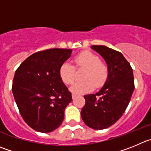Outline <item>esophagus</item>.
Listing matches in <instances>:
<instances>
[{"instance_id": "obj_1", "label": "esophagus", "mask_w": 151, "mask_h": 151, "mask_svg": "<svg viewBox=\"0 0 151 151\" xmlns=\"http://www.w3.org/2000/svg\"><path fill=\"white\" fill-rule=\"evenodd\" d=\"M76 97H77V95H76V94H74V93H73V94H72V98H73V99H74Z\"/></svg>"}]
</instances>
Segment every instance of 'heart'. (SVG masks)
<instances>
[{
	"label": "heart",
	"mask_w": 151,
	"mask_h": 151,
	"mask_svg": "<svg viewBox=\"0 0 151 151\" xmlns=\"http://www.w3.org/2000/svg\"><path fill=\"white\" fill-rule=\"evenodd\" d=\"M74 63L77 69H86L82 76L83 80L74 83L70 88L74 94L89 92L94 87L100 88L107 81L109 77L108 66L101 62L99 56L95 53L89 50L81 52L74 57ZM75 68L67 61L60 65L59 74L62 81L66 85L73 83L75 80Z\"/></svg>",
	"instance_id": "b5f03b06"
}]
</instances>
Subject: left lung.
Returning <instances> with one entry per match:
<instances>
[{
    "mask_svg": "<svg viewBox=\"0 0 151 151\" xmlns=\"http://www.w3.org/2000/svg\"><path fill=\"white\" fill-rule=\"evenodd\" d=\"M91 48L104 58L109 77L98 93L84 96L81 117L90 128L104 129L114 124L126 110L134 91V77L133 68L122 53L104 45Z\"/></svg>",
    "mask_w": 151,
    "mask_h": 151,
    "instance_id": "obj_1",
    "label": "left lung"
}]
</instances>
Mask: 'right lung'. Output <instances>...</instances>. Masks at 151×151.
<instances>
[{
	"instance_id": "1",
	"label": "right lung",
	"mask_w": 151,
	"mask_h": 151,
	"mask_svg": "<svg viewBox=\"0 0 151 151\" xmlns=\"http://www.w3.org/2000/svg\"><path fill=\"white\" fill-rule=\"evenodd\" d=\"M71 49L36 52L15 71L12 90L25 122L40 133H50L61 125L71 93L59 74L60 65L71 56Z\"/></svg>"
}]
</instances>
